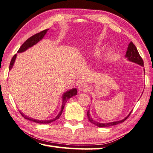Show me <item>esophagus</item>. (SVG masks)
Segmentation results:
<instances>
[{"label":"esophagus","mask_w":153,"mask_h":153,"mask_svg":"<svg viewBox=\"0 0 153 153\" xmlns=\"http://www.w3.org/2000/svg\"><path fill=\"white\" fill-rule=\"evenodd\" d=\"M77 89L80 91H87L88 90V85L84 82H80L77 85Z\"/></svg>","instance_id":"1"}]
</instances>
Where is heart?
Masks as SVG:
<instances>
[{
	"label": "heart",
	"mask_w": 153,
	"mask_h": 153,
	"mask_svg": "<svg viewBox=\"0 0 153 153\" xmlns=\"http://www.w3.org/2000/svg\"><path fill=\"white\" fill-rule=\"evenodd\" d=\"M100 48H101V44L100 43H98V44H96L95 45H94V47H93V48H92V52L94 53V54H96V53H98V51H99V50H100ZM113 51V49L112 48H108L107 50H106V51L105 52V53L104 54V55H107L108 54H109L110 53H111Z\"/></svg>",
	"instance_id": "1"
}]
</instances>
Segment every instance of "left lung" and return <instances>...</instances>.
Listing matches in <instances>:
<instances>
[{"label":"left lung","instance_id":"left-lung-1","mask_svg":"<svg viewBox=\"0 0 153 153\" xmlns=\"http://www.w3.org/2000/svg\"><path fill=\"white\" fill-rule=\"evenodd\" d=\"M125 58H126L127 60H128L129 62L135 63H137V64H138L141 66H143V65H144L143 60L142 58H141V57L140 56V55H139V53H138V51L137 48H136V46L134 45V44H133L132 42H130L129 43L128 46V48H127L126 52V55H125ZM90 110H88V112H87V115H88V118L89 121H90V123H91L92 124H95L96 126H98V127H108V126H114V125L123 123L124 120H126L127 118L128 117L132 112L131 111V112L128 114V115L126 116L124 119H123V120L110 122V123H98V122L96 121L95 120H94L90 114Z\"/></svg>","mask_w":153,"mask_h":153}]
</instances>
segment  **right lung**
Wrapping results in <instances>:
<instances>
[{
  "mask_svg": "<svg viewBox=\"0 0 153 153\" xmlns=\"http://www.w3.org/2000/svg\"><path fill=\"white\" fill-rule=\"evenodd\" d=\"M48 30H49V29L44 30H43V31H41V32L39 33H37V34L33 35L32 37H30V38H29L28 39H27L25 41V42L23 44V45L21 46V48H19V49L18 50V51H17L18 53H23L24 51H25L26 50H27L30 48H31V47H33V45H36V44H37L38 42H39L41 40H42L43 37H44V36L46 35L47 32L48 31ZM16 58V54L14 55L13 57L12 58V59H11V62L10 63V65H9V71H10L11 69H13V67L14 65V63H15ZM77 89L76 88H74L72 89H70V90L65 91V92L62 94V107H61V110L59 111V114H58L56 116H55L54 118L51 119V120H38V119L33 118L31 117H29V116H28L27 115H25L24 113L22 112L20 110H19V112H20L21 114L25 118L27 119V120H29L30 121L34 122V123H39V124H49V123H52V122L57 120V119L60 117V116L62 115V114L63 108H64L66 102H67L68 100L71 98V97L77 95Z\"/></svg>",
  "mask_w": 153,
  "mask_h": 153,
  "instance_id": "add662e5",
  "label": "right lung"
}]
</instances>
